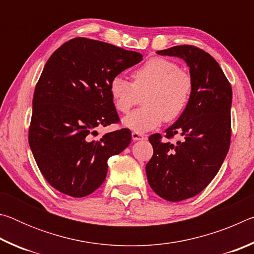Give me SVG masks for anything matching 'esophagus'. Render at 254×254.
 I'll return each mask as SVG.
<instances>
[{
	"label": "esophagus",
	"instance_id": "obj_1",
	"mask_svg": "<svg viewBox=\"0 0 254 254\" xmlns=\"http://www.w3.org/2000/svg\"><path fill=\"white\" fill-rule=\"evenodd\" d=\"M132 139L134 141H139V140H143L145 139V136L140 132H132Z\"/></svg>",
	"mask_w": 254,
	"mask_h": 254
}]
</instances>
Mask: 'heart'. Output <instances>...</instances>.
<instances>
[{
  "label": "heart",
  "instance_id": "obj_1",
  "mask_svg": "<svg viewBox=\"0 0 254 254\" xmlns=\"http://www.w3.org/2000/svg\"><path fill=\"white\" fill-rule=\"evenodd\" d=\"M132 83L121 76L110 81V94L119 112L127 113L142 96L143 106L122 120L123 126L144 132L160 126L163 120H177L190 101L194 80L174 60L156 57L132 71Z\"/></svg>",
  "mask_w": 254,
  "mask_h": 254
}]
</instances>
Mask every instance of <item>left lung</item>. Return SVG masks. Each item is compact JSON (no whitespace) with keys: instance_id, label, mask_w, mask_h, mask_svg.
Instances as JSON below:
<instances>
[{"instance_id":"left-lung-1","label":"left lung","mask_w":254,"mask_h":254,"mask_svg":"<svg viewBox=\"0 0 254 254\" xmlns=\"http://www.w3.org/2000/svg\"><path fill=\"white\" fill-rule=\"evenodd\" d=\"M158 55L182 58L189 67L194 88L187 109L165 137L149 136L153 156L145 166L150 187L161 198L180 201L194 197L220 170L231 142L232 87L216 60L195 46H175Z\"/></svg>"}]
</instances>
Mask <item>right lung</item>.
<instances>
[{"label": "right lung", "instance_id": "obj_1", "mask_svg": "<svg viewBox=\"0 0 254 254\" xmlns=\"http://www.w3.org/2000/svg\"><path fill=\"white\" fill-rule=\"evenodd\" d=\"M142 55L74 38L50 56L36 85L29 144L41 174L58 191L79 198L104 183L107 160L131 142L128 128L93 140L96 128L120 121L110 81Z\"/></svg>", "mask_w": 254, "mask_h": 254}]
</instances>
